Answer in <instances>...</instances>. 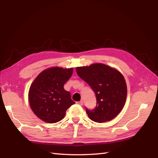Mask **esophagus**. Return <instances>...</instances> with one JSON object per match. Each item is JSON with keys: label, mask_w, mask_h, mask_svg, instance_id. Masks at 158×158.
<instances>
[{"label": "esophagus", "mask_w": 158, "mask_h": 158, "mask_svg": "<svg viewBox=\"0 0 158 158\" xmlns=\"http://www.w3.org/2000/svg\"><path fill=\"white\" fill-rule=\"evenodd\" d=\"M77 104H78V105H82L83 104V102L82 101V100H81V101H79V102H77Z\"/></svg>", "instance_id": "obj_1"}]
</instances>
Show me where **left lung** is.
I'll list each match as a JSON object with an SVG mask.
<instances>
[{"instance_id": "1", "label": "left lung", "mask_w": 158, "mask_h": 158, "mask_svg": "<svg viewBox=\"0 0 158 158\" xmlns=\"http://www.w3.org/2000/svg\"><path fill=\"white\" fill-rule=\"evenodd\" d=\"M76 71L96 94V108L86 109L89 118L98 123L115 118L123 109L127 96V85L122 74L101 63L77 67Z\"/></svg>"}]
</instances>
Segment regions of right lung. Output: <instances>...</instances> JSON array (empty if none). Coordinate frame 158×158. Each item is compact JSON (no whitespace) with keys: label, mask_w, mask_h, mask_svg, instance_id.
Masks as SVG:
<instances>
[{"label":"right lung","mask_w":158,"mask_h":158,"mask_svg":"<svg viewBox=\"0 0 158 158\" xmlns=\"http://www.w3.org/2000/svg\"><path fill=\"white\" fill-rule=\"evenodd\" d=\"M73 69L55 66L45 69L30 87L28 101L36 117L49 123L60 122L66 110L75 102L64 85L72 76Z\"/></svg>","instance_id":"add662e5"}]
</instances>
